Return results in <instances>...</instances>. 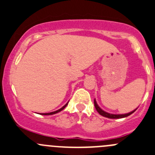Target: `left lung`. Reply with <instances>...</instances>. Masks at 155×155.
<instances>
[{
    "label": "left lung",
    "mask_w": 155,
    "mask_h": 155,
    "mask_svg": "<svg viewBox=\"0 0 155 155\" xmlns=\"http://www.w3.org/2000/svg\"><path fill=\"white\" fill-rule=\"evenodd\" d=\"M94 107H95V109L97 110V111L98 112V114H100V115L103 116V117H105L110 118V119H119V118L127 117L131 115L133 113H134L135 111L136 110H136H134L133 111H132V112L128 113V114H108V113L102 110L99 107L98 105L97 104V103H96L95 99L94 100Z\"/></svg>",
    "instance_id": "8db88e82"
}]
</instances>
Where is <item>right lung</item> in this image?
Here are the masks:
<instances>
[{
  "label": "right lung",
  "mask_w": 155,
  "mask_h": 155,
  "mask_svg": "<svg viewBox=\"0 0 155 155\" xmlns=\"http://www.w3.org/2000/svg\"><path fill=\"white\" fill-rule=\"evenodd\" d=\"M67 104H68V103H67V104H66L64 105V106L63 107H61V109L58 110H56V111H54V112H51V113H47V114H41V115H52V114H57V113H58V112H60V111L63 110H64V108H65L66 107H67Z\"/></svg>",
  "instance_id": "right-lung-1"
}]
</instances>
